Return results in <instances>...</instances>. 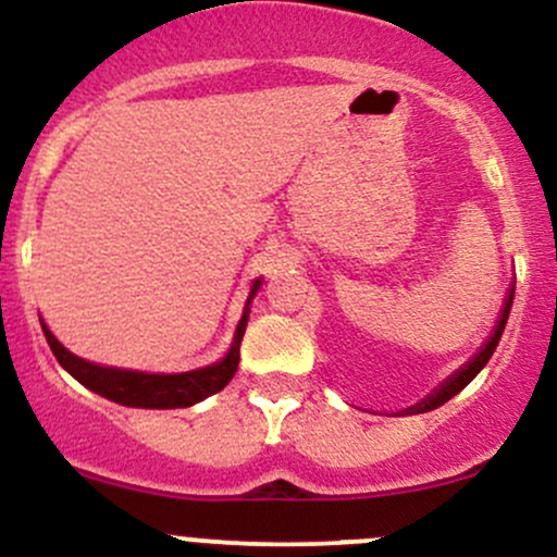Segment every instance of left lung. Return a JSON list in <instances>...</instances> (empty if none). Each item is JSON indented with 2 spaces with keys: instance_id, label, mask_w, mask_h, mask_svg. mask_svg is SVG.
Instances as JSON below:
<instances>
[{
  "instance_id": "1",
  "label": "left lung",
  "mask_w": 557,
  "mask_h": 557,
  "mask_svg": "<svg viewBox=\"0 0 557 557\" xmlns=\"http://www.w3.org/2000/svg\"><path fill=\"white\" fill-rule=\"evenodd\" d=\"M510 306H513V290H510V296H508V300H505V309H503V317H500V322H497V327H495V335L490 337V343L484 345L482 350H479V354L474 356V359H471L469 363H466V367L461 369V372L458 374H453L450 380L445 382L443 387L440 389H434V395H430V398H424L421 403H417V406H411L408 408L406 413H424V411H432V408H440L443 406V403H447L453 398V395H458L461 393V389L469 385L471 380H474V376L482 372L484 369V363H487L490 359H492V354H495V348H497V343H500V337H503V330H505V322H508V314H510Z\"/></svg>"
}]
</instances>
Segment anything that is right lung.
<instances>
[{"mask_svg": "<svg viewBox=\"0 0 557 557\" xmlns=\"http://www.w3.org/2000/svg\"><path fill=\"white\" fill-rule=\"evenodd\" d=\"M261 285V280L253 283V293ZM246 304V306H248ZM248 322V309L243 311L238 330H235L233 348L227 350V356L220 363H212L207 369H196V372L185 374H144V372H125V369H110L99 367V363L83 361L78 356H73L57 337L49 332L47 324L41 322L44 335H47L49 348H52L54 359L62 363V369H67L81 385H86L94 393H99L101 398L120 403V406L131 408H188L194 403L209 398V395L220 393L222 387L233 380L238 372L240 361V341L243 332H246Z\"/></svg>", "mask_w": 557, "mask_h": 557, "instance_id": "obj_1", "label": "right lung"}]
</instances>
